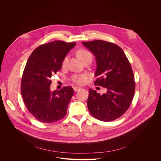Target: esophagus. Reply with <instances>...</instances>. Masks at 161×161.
Returning a JSON list of instances; mask_svg holds the SVG:
<instances>
[{"label":"esophagus","instance_id":"obj_1","mask_svg":"<svg viewBox=\"0 0 161 161\" xmlns=\"http://www.w3.org/2000/svg\"><path fill=\"white\" fill-rule=\"evenodd\" d=\"M80 89H81V87H74V91L75 92H76V91H79Z\"/></svg>","mask_w":161,"mask_h":161}]
</instances>
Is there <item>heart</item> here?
Masks as SVG:
<instances>
[{
    "label": "heart",
    "mask_w": 161,
    "mask_h": 161,
    "mask_svg": "<svg viewBox=\"0 0 161 161\" xmlns=\"http://www.w3.org/2000/svg\"><path fill=\"white\" fill-rule=\"evenodd\" d=\"M77 56L78 58L83 62L84 60H86L87 58H92V54L87 50L84 49H80L77 51ZM67 58H64L63 62V65L64 66L66 63ZM88 76L87 74H75L73 75L71 77V80L77 84H84L86 80H87Z\"/></svg>",
    "instance_id": "obj_1"
}]
</instances>
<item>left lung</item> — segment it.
<instances>
[{
  "label": "left lung",
  "instance_id": "8db88e82",
  "mask_svg": "<svg viewBox=\"0 0 161 161\" xmlns=\"http://www.w3.org/2000/svg\"><path fill=\"white\" fill-rule=\"evenodd\" d=\"M82 44L96 59L95 75L98 78L95 85L107 89L102 95L89 89L88 109L99 120H115L128 110L135 94V82L131 64L123 49L114 43L98 40Z\"/></svg>",
  "mask_w": 161,
  "mask_h": 161
}]
</instances>
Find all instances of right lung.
<instances>
[{"instance_id": "add662e5", "label": "right lung", "mask_w": 161, "mask_h": 161, "mask_svg": "<svg viewBox=\"0 0 161 161\" xmlns=\"http://www.w3.org/2000/svg\"><path fill=\"white\" fill-rule=\"evenodd\" d=\"M75 45L59 40L46 43L36 47L27 61L21 93L28 110L41 122L53 123L67 114L74 90L64 87L51 92V77L61 69L66 54Z\"/></svg>"}]
</instances>
